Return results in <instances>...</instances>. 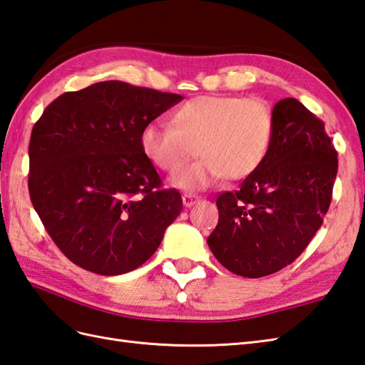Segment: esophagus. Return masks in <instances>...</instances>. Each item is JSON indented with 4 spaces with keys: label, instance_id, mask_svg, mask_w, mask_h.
<instances>
[{
    "label": "esophagus",
    "instance_id": "1",
    "mask_svg": "<svg viewBox=\"0 0 365 365\" xmlns=\"http://www.w3.org/2000/svg\"><path fill=\"white\" fill-rule=\"evenodd\" d=\"M182 200H183V205H185L186 208H190V207H192L194 203H196V202L199 200V197L196 196V194H183Z\"/></svg>",
    "mask_w": 365,
    "mask_h": 365
}]
</instances>
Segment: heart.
<instances>
[{"instance_id": "1", "label": "heart", "mask_w": 365, "mask_h": 365, "mask_svg": "<svg viewBox=\"0 0 365 365\" xmlns=\"http://www.w3.org/2000/svg\"><path fill=\"white\" fill-rule=\"evenodd\" d=\"M272 115L259 99L227 95L197 96L182 104L173 124L150 121L143 127L140 144L152 163L175 173L194 154L202 155L173 177L177 188L197 191L227 177L241 180L264 162Z\"/></svg>"}]
</instances>
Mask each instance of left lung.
Returning a JSON list of instances; mask_svg holds the SVG:
<instances>
[{
    "label": "left lung",
    "mask_w": 365,
    "mask_h": 365,
    "mask_svg": "<svg viewBox=\"0 0 365 365\" xmlns=\"http://www.w3.org/2000/svg\"><path fill=\"white\" fill-rule=\"evenodd\" d=\"M336 174L337 152L325 124L297 99L278 101L264 162L238 191L217 197L219 222L208 247L236 275L278 272L322 227Z\"/></svg>",
    "instance_id": "obj_1"
}]
</instances>
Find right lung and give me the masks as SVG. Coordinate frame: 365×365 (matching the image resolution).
Returning a JSON list of instances; mask_svg holds the SVG:
<instances>
[{"instance_id":"right-lung-1","label":"right lung","mask_w":365,"mask_h":365,"mask_svg":"<svg viewBox=\"0 0 365 365\" xmlns=\"http://www.w3.org/2000/svg\"><path fill=\"white\" fill-rule=\"evenodd\" d=\"M183 98L106 81L63 93L29 141V194L63 255L99 275L146 262L182 211L140 144L143 127Z\"/></svg>"}]
</instances>
